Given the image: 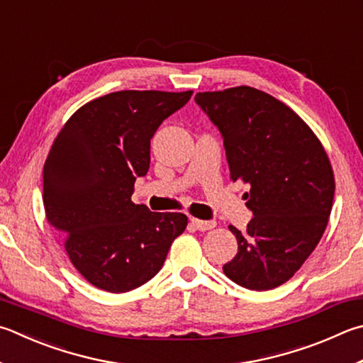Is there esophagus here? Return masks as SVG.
<instances>
[{"mask_svg":"<svg viewBox=\"0 0 363 363\" xmlns=\"http://www.w3.org/2000/svg\"><path fill=\"white\" fill-rule=\"evenodd\" d=\"M190 222L194 223L195 228L201 230V232H204V230H211V228L216 227V220H200V219H195V217H192V219H190Z\"/></svg>","mask_w":363,"mask_h":363,"instance_id":"1","label":"esophagus"}]
</instances>
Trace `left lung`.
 I'll return each mask as SVG.
<instances>
[{
  "instance_id": "1",
  "label": "left lung",
  "mask_w": 363,
  "mask_h": 363,
  "mask_svg": "<svg viewBox=\"0 0 363 363\" xmlns=\"http://www.w3.org/2000/svg\"><path fill=\"white\" fill-rule=\"evenodd\" d=\"M195 103L220 131L232 181L250 186L252 219L223 273L250 291L284 284L318 246L330 216L335 179L311 128L284 103L247 85L203 91Z\"/></svg>"
}]
</instances>
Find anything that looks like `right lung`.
Masks as SVG:
<instances>
[{"label":"right lung","mask_w":363,"mask_h":363,"mask_svg":"<svg viewBox=\"0 0 363 363\" xmlns=\"http://www.w3.org/2000/svg\"><path fill=\"white\" fill-rule=\"evenodd\" d=\"M192 90H122L84 104L45 159L44 209L74 268L90 284L121 294L160 272L187 227L181 213H152L131 201L146 176L150 140Z\"/></svg>","instance_id":"add662e5"}]
</instances>
